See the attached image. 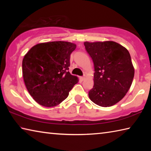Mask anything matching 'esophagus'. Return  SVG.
I'll return each instance as SVG.
<instances>
[{"label":"esophagus","mask_w":151,"mask_h":151,"mask_svg":"<svg viewBox=\"0 0 151 151\" xmlns=\"http://www.w3.org/2000/svg\"><path fill=\"white\" fill-rule=\"evenodd\" d=\"M85 76H81V79L82 81L85 80Z\"/></svg>","instance_id":"34e87169"}]
</instances>
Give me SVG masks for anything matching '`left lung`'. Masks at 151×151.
Wrapping results in <instances>:
<instances>
[{"mask_svg": "<svg viewBox=\"0 0 151 151\" xmlns=\"http://www.w3.org/2000/svg\"><path fill=\"white\" fill-rule=\"evenodd\" d=\"M93 59V88L88 96L94 103L109 107L119 102L129 91L134 75L130 53L114 41L84 42Z\"/></svg>", "mask_w": 151, "mask_h": 151, "instance_id": "left-lung-1", "label": "left lung"}]
</instances>
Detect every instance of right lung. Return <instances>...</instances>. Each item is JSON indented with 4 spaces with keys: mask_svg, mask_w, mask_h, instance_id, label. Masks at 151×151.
I'll use <instances>...</instances> for the list:
<instances>
[{
    "mask_svg": "<svg viewBox=\"0 0 151 151\" xmlns=\"http://www.w3.org/2000/svg\"><path fill=\"white\" fill-rule=\"evenodd\" d=\"M76 45L65 41L39 43L28 51L22 60L25 86L40 105L52 107L65 100L77 76L70 75V54Z\"/></svg>",
    "mask_w": 151,
    "mask_h": 151,
    "instance_id": "obj_1",
    "label": "right lung"
}]
</instances>
